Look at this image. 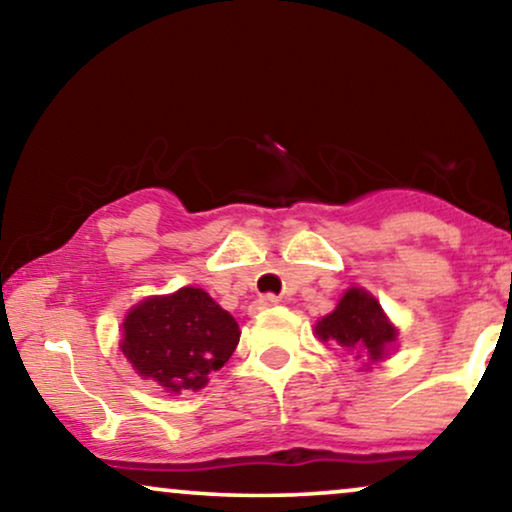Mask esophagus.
Returning a JSON list of instances; mask_svg holds the SVG:
<instances>
[{
	"label": "esophagus",
	"mask_w": 512,
	"mask_h": 512,
	"mask_svg": "<svg viewBox=\"0 0 512 512\" xmlns=\"http://www.w3.org/2000/svg\"><path fill=\"white\" fill-rule=\"evenodd\" d=\"M277 303H279L277 296H272V293H265V296L256 300V310H268V307H275Z\"/></svg>",
	"instance_id": "obj_1"
}]
</instances>
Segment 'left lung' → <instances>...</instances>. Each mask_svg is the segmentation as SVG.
I'll use <instances>...</instances> for the list:
<instances>
[{"label":"left lung","instance_id":"1","mask_svg":"<svg viewBox=\"0 0 512 512\" xmlns=\"http://www.w3.org/2000/svg\"><path fill=\"white\" fill-rule=\"evenodd\" d=\"M317 333L321 340H333L345 352L363 354L370 361L382 359L384 347L396 340L380 303L363 289H349L335 312L319 321Z\"/></svg>","mask_w":512,"mask_h":512}]
</instances>
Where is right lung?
<instances>
[{
  "label": "right lung",
  "mask_w": 512,
  "mask_h": 512,
  "mask_svg": "<svg viewBox=\"0 0 512 512\" xmlns=\"http://www.w3.org/2000/svg\"><path fill=\"white\" fill-rule=\"evenodd\" d=\"M240 326L202 289L149 298L123 324V354L167 391H195L233 356Z\"/></svg>",
  "instance_id": "right-lung-1"
}]
</instances>
